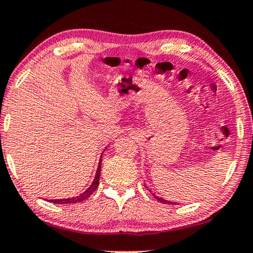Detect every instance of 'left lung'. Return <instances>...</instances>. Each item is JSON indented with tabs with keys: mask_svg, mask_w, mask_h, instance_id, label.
Listing matches in <instances>:
<instances>
[{
	"mask_svg": "<svg viewBox=\"0 0 253 253\" xmlns=\"http://www.w3.org/2000/svg\"><path fill=\"white\" fill-rule=\"evenodd\" d=\"M149 190V189H148ZM150 193L153 194V196L156 198V199L159 201V203H163V204H166V205H174L173 203H170V201H167V200H165V199H162V198H159V197H157V196H155V194L150 191Z\"/></svg>",
	"mask_w": 253,
	"mask_h": 253,
	"instance_id": "obj_1",
	"label": "left lung"
}]
</instances>
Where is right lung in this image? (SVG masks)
Instances as JSON below:
<instances>
[{"instance_id": "1", "label": "right lung", "mask_w": 253, "mask_h": 253, "mask_svg": "<svg viewBox=\"0 0 253 253\" xmlns=\"http://www.w3.org/2000/svg\"><path fill=\"white\" fill-rule=\"evenodd\" d=\"M99 175H100V163L98 165V169H97L94 182H92L91 185L89 186V188L84 193H81L80 196L75 197V198H68V199H59V200L56 199V200H49V201H50V203H54V204H77V203H81V201L86 200L87 198L90 197L91 193L94 192L97 188H98Z\"/></svg>"}]
</instances>
